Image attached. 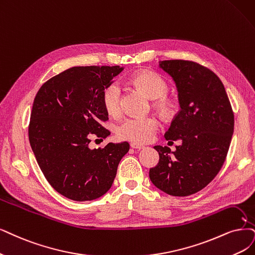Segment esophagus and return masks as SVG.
Returning a JSON list of instances; mask_svg holds the SVG:
<instances>
[{"instance_id":"obj_1","label":"esophagus","mask_w":255,"mask_h":255,"mask_svg":"<svg viewBox=\"0 0 255 255\" xmlns=\"http://www.w3.org/2000/svg\"><path fill=\"white\" fill-rule=\"evenodd\" d=\"M130 147L133 148V149H138V150L145 148L144 145H142V144H135V143H131V144H130Z\"/></svg>"}]
</instances>
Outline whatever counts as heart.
I'll use <instances>...</instances> for the list:
<instances>
[{
    "label": "heart",
    "instance_id": "obj_1",
    "mask_svg": "<svg viewBox=\"0 0 255 255\" xmlns=\"http://www.w3.org/2000/svg\"><path fill=\"white\" fill-rule=\"evenodd\" d=\"M128 82L132 86L145 92L152 99L161 98L156 106L163 113H170L172 105L165 98L169 91L167 82L161 75L148 70L134 72L130 75ZM122 91L117 82H111L102 92V103L110 116L118 117L122 112ZM158 121L153 117H130L123 121L118 127L120 138L135 144H144L151 140L158 129Z\"/></svg>",
    "mask_w": 255,
    "mask_h": 255
}]
</instances>
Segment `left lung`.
I'll return each mask as SVG.
<instances>
[{
    "label": "left lung",
    "mask_w": 255,
    "mask_h": 255,
    "mask_svg": "<svg viewBox=\"0 0 255 255\" xmlns=\"http://www.w3.org/2000/svg\"><path fill=\"white\" fill-rule=\"evenodd\" d=\"M173 78L181 110L165 133L169 143L178 138L173 155L154 146L158 164L149 177L159 190L188 196L202 190L218 175L227 157L234 129V113L220 78L205 66L185 60L159 61Z\"/></svg>",
    "instance_id": "obj_1"
}]
</instances>
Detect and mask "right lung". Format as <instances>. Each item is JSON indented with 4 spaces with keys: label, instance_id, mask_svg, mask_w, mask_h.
<instances>
[{
    "label": "right lung",
    "instance_id": "1",
    "mask_svg": "<svg viewBox=\"0 0 255 255\" xmlns=\"http://www.w3.org/2000/svg\"><path fill=\"white\" fill-rule=\"evenodd\" d=\"M123 70L120 66H78L45 82L37 91L28 135L46 180L67 199H99L112 186L129 144L90 149L91 137L106 138L108 112L102 92Z\"/></svg>",
    "mask_w": 255,
    "mask_h": 255
}]
</instances>
